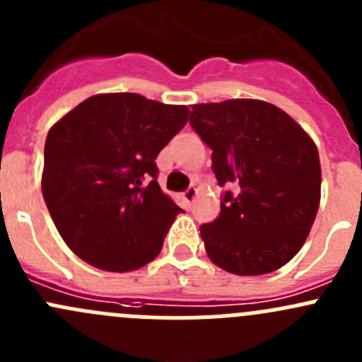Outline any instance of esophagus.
<instances>
[{"label":"esophagus","instance_id":"1","mask_svg":"<svg viewBox=\"0 0 362 362\" xmlns=\"http://www.w3.org/2000/svg\"><path fill=\"white\" fill-rule=\"evenodd\" d=\"M196 196H198V189L196 187H189L187 191H184V199L187 203H192L196 199Z\"/></svg>","mask_w":362,"mask_h":362}]
</instances>
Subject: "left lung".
I'll return each mask as SVG.
<instances>
[{
  "instance_id": "8db88e82",
  "label": "left lung",
  "mask_w": 362,
  "mask_h": 362,
  "mask_svg": "<svg viewBox=\"0 0 362 362\" xmlns=\"http://www.w3.org/2000/svg\"><path fill=\"white\" fill-rule=\"evenodd\" d=\"M192 129L211 148L221 214L199 228L214 264L233 275L282 268L305 243L320 203L319 151L301 126L259 100L192 105Z\"/></svg>"
}]
</instances>
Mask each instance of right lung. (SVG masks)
I'll return each mask as SVG.
<instances>
[{
    "label": "right lung",
    "mask_w": 362,
    "mask_h": 362,
    "mask_svg": "<svg viewBox=\"0 0 362 362\" xmlns=\"http://www.w3.org/2000/svg\"><path fill=\"white\" fill-rule=\"evenodd\" d=\"M189 108L134 93L96 94L50 127L42 192L66 245L94 268L154 261L182 211L158 184L156 158Z\"/></svg>",
    "instance_id": "add662e5"
}]
</instances>
